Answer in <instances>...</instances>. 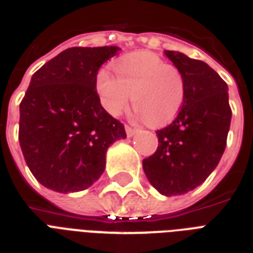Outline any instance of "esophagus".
Segmentation results:
<instances>
[{"mask_svg":"<svg viewBox=\"0 0 253 253\" xmlns=\"http://www.w3.org/2000/svg\"><path fill=\"white\" fill-rule=\"evenodd\" d=\"M136 132H138V128H132V127H130V126H126V134H127V136H128V138L134 136Z\"/></svg>","mask_w":253,"mask_h":253,"instance_id":"esophagus-1","label":"esophagus"}]
</instances>
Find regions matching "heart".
Listing matches in <instances>:
<instances>
[{
  "instance_id": "b5f03b06",
  "label": "heart",
  "mask_w": 253,
  "mask_h": 253,
  "mask_svg": "<svg viewBox=\"0 0 253 253\" xmlns=\"http://www.w3.org/2000/svg\"><path fill=\"white\" fill-rule=\"evenodd\" d=\"M117 77L102 69L97 75V91L109 114L119 115L132 103L138 118L152 126L172 121L185 98L182 73L151 52H135L119 61Z\"/></svg>"
}]
</instances>
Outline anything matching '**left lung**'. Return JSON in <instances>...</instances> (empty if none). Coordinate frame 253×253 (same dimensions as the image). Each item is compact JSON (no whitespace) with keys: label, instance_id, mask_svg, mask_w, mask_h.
<instances>
[{"label":"left lung","instance_id":"obj_1","mask_svg":"<svg viewBox=\"0 0 253 253\" xmlns=\"http://www.w3.org/2000/svg\"><path fill=\"white\" fill-rule=\"evenodd\" d=\"M184 76L185 98L176 119L156 131L159 147L143 160L151 185L167 197L190 192L218 166L231 123L228 87L206 63L164 51Z\"/></svg>","mask_w":253,"mask_h":253}]
</instances>
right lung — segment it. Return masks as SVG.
Masks as SVG:
<instances>
[{"label": "right lung", "instance_id": "1", "mask_svg": "<svg viewBox=\"0 0 253 253\" xmlns=\"http://www.w3.org/2000/svg\"><path fill=\"white\" fill-rule=\"evenodd\" d=\"M119 47H72L34 73L19 105V144L43 186L59 193L87 189L106 166L107 148L126 138L101 105L99 67Z\"/></svg>", "mask_w": 253, "mask_h": 253}]
</instances>
